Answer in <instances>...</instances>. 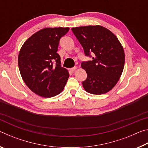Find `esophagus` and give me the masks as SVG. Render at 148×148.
<instances>
[{
  "mask_svg": "<svg viewBox=\"0 0 148 148\" xmlns=\"http://www.w3.org/2000/svg\"><path fill=\"white\" fill-rule=\"evenodd\" d=\"M76 69H77V67L76 66H74V67H73V68H71L70 70H71V72H74L75 70H76Z\"/></svg>",
  "mask_w": 148,
  "mask_h": 148,
  "instance_id": "obj_1",
  "label": "esophagus"
}]
</instances>
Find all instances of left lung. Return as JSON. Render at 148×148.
Masks as SVG:
<instances>
[{
  "label": "left lung",
  "mask_w": 148,
  "mask_h": 148,
  "mask_svg": "<svg viewBox=\"0 0 148 148\" xmlns=\"http://www.w3.org/2000/svg\"><path fill=\"white\" fill-rule=\"evenodd\" d=\"M83 47L86 56L92 53L91 61L82 62L87 72L82 82L89 93H106L116 86L125 64V53L121 44L113 32L101 25H89L72 29Z\"/></svg>",
  "instance_id": "obj_1"
}]
</instances>
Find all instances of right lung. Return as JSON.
Returning <instances> with one entry per match:
<instances>
[{
	"mask_svg": "<svg viewBox=\"0 0 148 148\" xmlns=\"http://www.w3.org/2000/svg\"><path fill=\"white\" fill-rule=\"evenodd\" d=\"M69 31V27H61L41 29L27 39L20 49L18 66L22 79L39 96H56L64 88L69 73L61 67L57 51L60 39Z\"/></svg>",
	"mask_w": 148,
	"mask_h": 148,
	"instance_id": "1",
	"label": "right lung"
}]
</instances>
